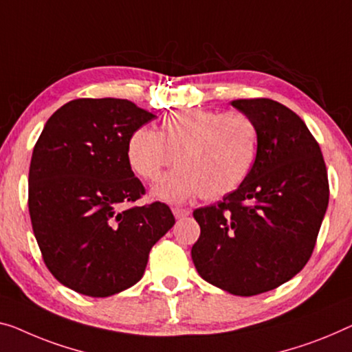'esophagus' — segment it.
Masks as SVG:
<instances>
[{
    "instance_id": "34e87169",
    "label": "esophagus",
    "mask_w": 352,
    "mask_h": 352,
    "mask_svg": "<svg viewBox=\"0 0 352 352\" xmlns=\"http://www.w3.org/2000/svg\"><path fill=\"white\" fill-rule=\"evenodd\" d=\"M172 212H174L175 218H183V217H188V214L191 213L190 208H182V207H174L172 208Z\"/></svg>"
}]
</instances>
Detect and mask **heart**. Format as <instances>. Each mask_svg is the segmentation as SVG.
Segmentation results:
<instances>
[{
  "mask_svg": "<svg viewBox=\"0 0 352 352\" xmlns=\"http://www.w3.org/2000/svg\"><path fill=\"white\" fill-rule=\"evenodd\" d=\"M256 148L258 131L245 113L188 109L167 115L158 133L135 129L128 139L126 158L146 182L158 180L175 160L178 167L155 188L156 197L182 202L199 194L214 201L245 180Z\"/></svg>",
  "mask_w": 352,
  "mask_h": 352,
  "instance_id": "1",
  "label": "heart"
}]
</instances>
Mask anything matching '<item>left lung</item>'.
<instances>
[{
    "label": "left lung",
    "mask_w": 352,
    "mask_h": 352,
    "mask_svg": "<svg viewBox=\"0 0 352 352\" xmlns=\"http://www.w3.org/2000/svg\"><path fill=\"white\" fill-rule=\"evenodd\" d=\"M254 123L258 151L237 190L196 208L191 258L204 280L235 296L275 289L300 272L329 206L321 148L303 120L267 98L230 102Z\"/></svg>",
    "instance_id": "8db88e82"
}]
</instances>
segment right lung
Here are the masks:
<instances>
[{"mask_svg":"<svg viewBox=\"0 0 352 352\" xmlns=\"http://www.w3.org/2000/svg\"><path fill=\"white\" fill-rule=\"evenodd\" d=\"M155 117L128 99H74L47 120L34 145L28 208L36 242L50 274L83 296L135 285L151 246L174 226L158 201L120 210L145 194L126 145Z\"/></svg>","mask_w":352,"mask_h":352,"instance_id":"right-lung-1","label":"right lung"}]
</instances>
